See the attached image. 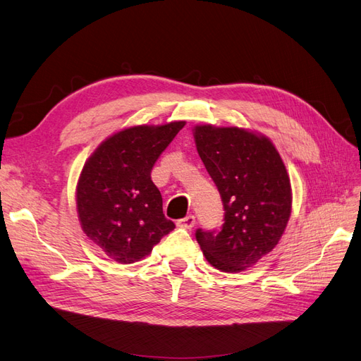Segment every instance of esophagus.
<instances>
[{
	"label": "esophagus",
	"mask_w": 361,
	"mask_h": 361,
	"mask_svg": "<svg viewBox=\"0 0 361 361\" xmlns=\"http://www.w3.org/2000/svg\"><path fill=\"white\" fill-rule=\"evenodd\" d=\"M177 226H180L183 229H192L195 226V216L189 214V216H185L184 219H180L177 222Z\"/></svg>",
	"instance_id": "1"
}]
</instances>
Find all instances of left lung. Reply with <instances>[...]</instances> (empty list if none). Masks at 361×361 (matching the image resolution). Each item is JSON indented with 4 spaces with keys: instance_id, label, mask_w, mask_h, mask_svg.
<instances>
[{
    "instance_id": "1",
    "label": "left lung",
    "mask_w": 361,
    "mask_h": 361,
    "mask_svg": "<svg viewBox=\"0 0 361 361\" xmlns=\"http://www.w3.org/2000/svg\"><path fill=\"white\" fill-rule=\"evenodd\" d=\"M193 137L201 160L222 196V231H196L214 269L238 273L270 253L293 210V189L283 160L265 135L243 127L197 124Z\"/></svg>"
}]
</instances>
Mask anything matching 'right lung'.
Masks as SVG:
<instances>
[{
	"mask_svg": "<svg viewBox=\"0 0 361 361\" xmlns=\"http://www.w3.org/2000/svg\"><path fill=\"white\" fill-rule=\"evenodd\" d=\"M185 121L124 127L92 151L76 184L84 234L108 258L133 264L176 228L161 208L151 169Z\"/></svg>",
	"mask_w": 361,
	"mask_h": 361,
	"instance_id": "1",
	"label": "right lung"
}]
</instances>
